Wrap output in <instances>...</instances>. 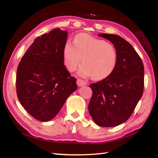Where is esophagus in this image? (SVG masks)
<instances>
[{"label":"esophagus","mask_w":158,"mask_h":158,"mask_svg":"<svg viewBox=\"0 0 158 158\" xmlns=\"http://www.w3.org/2000/svg\"><path fill=\"white\" fill-rule=\"evenodd\" d=\"M77 84L79 87H81V86H83V85H87V83L85 81H83V80H82V79H78L77 80Z\"/></svg>","instance_id":"esophagus-1"}]
</instances>
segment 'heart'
Returning <instances> with one entry per match:
<instances>
[{"instance_id": "b5f03b06", "label": "heart", "mask_w": 158, "mask_h": 158, "mask_svg": "<svg viewBox=\"0 0 158 158\" xmlns=\"http://www.w3.org/2000/svg\"><path fill=\"white\" fill-rule=\"evenodd\" d=\"M64 64L70 71H74L81 62L78 74L81 77L93 76L104 79L115 69L117 52L111 43L87 34L77 35L72 42L67 40L63 50Z\"/></svg>"}]
</instances>
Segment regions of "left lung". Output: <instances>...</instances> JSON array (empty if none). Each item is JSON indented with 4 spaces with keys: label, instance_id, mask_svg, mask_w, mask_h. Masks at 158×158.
<instances>
[{
    "label": "left lung",
    "instance_id": "8db88e82",
    "mask_svg": "<svg viewBox=\"0 0 158 158\" xmlns=\"http://www.w3.org/2000/svg\"><path fill=\"white\" fill-rule=\"evenodd\" d=\"M98 36L114 45L117 61L111 75L90 84L92 96L88 110L98 126L115 127L129 119L142 97L144 66L135 49L122 37L110 34Z\"/></svg>",
    "mask_w": 158,
    "mask_h": 158
}]
</instances>
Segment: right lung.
Instances as JSON below:
<instances>
[{
    "label": "right lung",
    "instance_id": "obj_1",
    "mask_svg": "<svg viewBox=\"0 0 158 158\" xmlns=\"http://www.w3.org/2000/svg\"><path fill=\"white\" fill-rule=\"evenodd\" d=\"M66 31L54 28L36 38L17 70L16 92L23 108L41 122L52 119L77 88L64 65Z\"/></svg>",
    "mask_w": 158,
    "mask_h": 158
}]
</instances>
